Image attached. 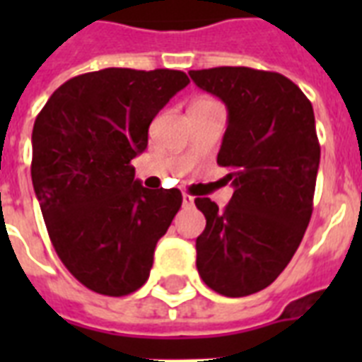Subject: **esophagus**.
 <instances>
[{
	"mask_svg": "<svg viewBox=\"0 0 362 362\" xmlns=\"http://www.w3.org/2000/svg\"><path fill=\"white\" fill-rule=\"evenodd\" d=\"M193 201H195V199H193L189 193H184V195H182V203H184V206H192Z\"/></svg>",
	"mask_w": 362,
	"mask_h": 362,
	"instance_id": "obj_1",
	"label": "esophagus"
}]
</instances>
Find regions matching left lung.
Listing matches in <instances>:
<instances>
[{
    "label": "left lung",
    "instance_id": "8db88e82",
    "mask_svg": "<svg viewBox=\"0 0 362 362\" xmlns=\"http://www.w3.org/2000/svg\"><path fill=\"white\" fill-rule=\"evenodd\" d=\"M229 110L218 165L231 169L226 209L197 197L206 218L197 237V270L226 297L269 287L303 240L314 210L320 141L303 90L274 71L212 67L189 71Z\"/></svg>",
    "mask_w": 362,
    "mask_h": 362
}]
</instances>
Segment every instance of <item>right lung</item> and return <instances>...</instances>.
Listing matches in <instances>:
<instances>
[{
  "label": "right lung",
  "instance_id": "add662e5",
  "mask_svg": "<svg viewBox=\"0 0 362 362\" xmlns=\"http://www.w3.org/2000/svg\"><path fill=\"white\" fill-rule=\"evenodd\" d=\"M187 84L182 71L109 67L64 82L37 115L31 182L48 237L65 269L99 295L144 286L156 244L180 210V189L142 187L131 159Z\"/></svg>",
  "mask_w": 362,
  "mask_h": 362
}]
</instances>
